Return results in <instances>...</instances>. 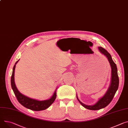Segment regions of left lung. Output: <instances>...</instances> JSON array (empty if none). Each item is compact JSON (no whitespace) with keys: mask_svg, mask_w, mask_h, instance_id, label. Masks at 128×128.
Returning a JSON list of instances; mask_svg holds the SVG:
<instances>
[{"mask_svg":"<svg viewBox=\"0 0 128 128\" xmlns=\"http://www.w3.org/2000/svg\"><path fill=\"white\" fill-rule=\"evenodd\" d=\"M98 50L100 52L105 56L110 63L111 67V82L108 90L102 98H101L93 106H88L80 102L77 99L82 105L86 109L91 110H98L107 106L113 100L116 92L118 90L119 85V78L118 74V69L116 65L113 62L110 54L104 48L99 47Z\"/></svg>","mask_w":128,"mask_h":128,"instance_id":"1","label":"left lung"}]
</instances>
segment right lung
I'll return each mask as SVG.
<instances>
[{
	"mask_svg": "<svg viewBox=\"0 0 128 128\" xmlns=\"http://www.w3.org/2000/svg\"><path fill=\"white\" fill-rule=\"evenodd\" d=\"M19 60H18L16 62L15 65L14 66L13 69L12 75L10 80L12 88V89L14 91V94L18 101L23 106H24V107L33 111H41L48 108L54 102L56 98V91H55L53 96L50 99L43 101H39L29 98L24 95L22 94L17 89L14 82V74L16 64L17 63Z\"/></svg>",
	"mask_w": 128,
	"mask_h": 128,
	"instance_id": "obj_1",
	"label": "right lung"
}]
</instances>
